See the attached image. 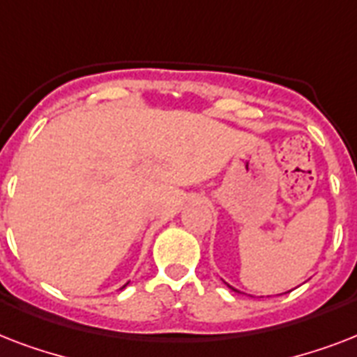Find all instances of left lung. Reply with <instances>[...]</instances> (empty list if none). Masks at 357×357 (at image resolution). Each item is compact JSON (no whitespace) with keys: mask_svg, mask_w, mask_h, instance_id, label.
I'll list each match as a JSON object with an SVG mask.
<instances>
[{"mask_svg":"<svg viewBox=\"0 0 357 357\" xmlns=\"http://www.w3.org/2000/svg\"><path fill=\"white\" fill-rule=\"evenodd\" d=\"M231 289H234V287H231ZM234 291H237V289H234Z\"/></svg>","mask_w":357,"mask_h":357,"instance_id":"1","label":"left lung"}]
</instances>
